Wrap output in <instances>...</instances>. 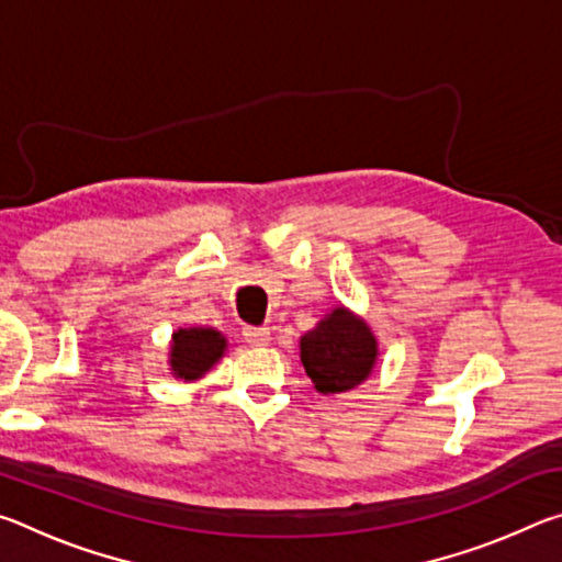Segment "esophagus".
Masks as SVG:
<instances>
[{"mask_svg": "<svg viewBox=\"0 0 562 562\" xmlns=\"http://www.w3.org/2000/svg\"><path fill=\"white\" fill-rule=\"evenodd\" d=\"M243 339L250 347H265L270 341V329L268 327H245L243 329Z\"/></svg>", "mask_w": 562, "mask_h": 562, "instance_id": "1", "label": "esophagus"}]
</instances>
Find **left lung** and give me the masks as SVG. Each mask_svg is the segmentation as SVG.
Segmentation results:
<instances>
[{
  "label": "left lung",
  "mask_w": 562,
  "mask_h": 562,
  "mask_svg": "<svg viewBox=\"0 0 562 562\" xmlns=\"http://www.w3.org/2000/svg\"><path fill=\"white\" fill-rule=\"evenodd\" d=\"M300 357L317 392H347L372 372L376 339L364 322L339 307L300 339Z\"/></svg>",
  "instance_id": "8db88e82"
}]
</instances>
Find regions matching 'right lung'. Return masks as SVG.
Listing matches in <instances>:
<instances>
[{
  "instance_id": "right-lung-1",
  "label": "right lung",
  "mask_w": 562,
  "mask_h": 562,
  "mask_svg": "<svg viewBox=\"0 0 562 562\" xmlns=\"http://www.w3.org/2000/svg\"><path fill=\"white\" fill-rule=\"evenodd\" d=\"M225 351V339L215 329H178L170 345V367L178 379H198L211 369Z\"/></svg>"
}]
</instances>
